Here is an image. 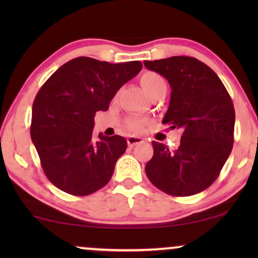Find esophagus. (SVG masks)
Segmentation results:
<instances>
[{
  "label": "esophagus",
  "instance_id": "1",
  "mask_svg": "<svg viewBox=\"0 0 258 258\" xmlns=\"http://www.w3.org/2000/svg\"><path fill=\"white\" fill-rule=\"evenodd\" d=\"M126 142H128V146H129L130 148H133V147H135L136 144L144 142V141H143L142 137H139V136H129L128 139H126Z\"/></svg>",
  "mask_w": 258,
  "mask_h": 258
}]
</instances>
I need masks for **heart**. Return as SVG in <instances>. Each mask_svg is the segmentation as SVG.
Returning a JSON list of instances; mask_svg holds the SVG:
<instances>
[{
	"label": "heart",
	"instance_id": "1",
	"mask_svg": "<svg viewBox=\"0 0 258 258\" xmlns=\"http://www.w3.org/2000/svg\"><path fill=\"white\" fill-rule=\"evenodd\" d=\"M141 86L149 96H154L155 94L161 93V91H167V83L163 77L160 74L154 72H147L144 73L140 79ZM146 124V122L140 118H130L126 122V128L132 132H139Z\"/></svg>",
	"mask_w": 258,
	"mask_h": 258
}]
</instances>
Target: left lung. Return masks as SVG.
Masks as SVG:
<instances>
[{"label": "left lung", "instance_id": "1", "mask_svg": "<svg viewBox=\"0 0 258 258\" xmlns=\"http://www.w3.org/2000/svg\"><path fill=\"white\" fill-rule=\"evenodd\" d=\"M170 84V103L163 123L182 128L178 149L153 141L154 156L146 165L150 182L172 196H190L215 182L231 153L235 109L220 77L189 56L144 61Z\"/></svg>", "mask_w": 258, "mask_h": 258}]
</instances>
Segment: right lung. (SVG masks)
<instances>
[{
  "label": "right lung",
  "instance_id": "right-lung-1",
  "mask_svg": "<svg viewBox=\"0 0 258 258\" xmlns=\"http://www.w3.org/2000/svg\"><path fill=\"white\" fill-rule=\"evenodd\" d=\"M141 69L140 61L112 64L82 56L59 67L42 86L30 136L45 176L59 190L87 196L110 181L126 141L101 133L94 141V117L108 110L119 88Z\"/></svg>",
  "mask_w": 258,
  "mask_h": 258
}]
</instances>
